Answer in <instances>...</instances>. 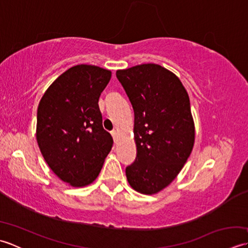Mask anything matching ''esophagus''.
Listing matches in <instances>:
<instances>
[{"label": "esophagus", "instance_id": "esophagus-1", "mask_svg": "<svg viewBox=\"0 0 248 248\" xmlns=\"http://www.w3.org/2000/svg\"><path fill=\"white\" fill-rule=\"evenodd\" d=\"M110 134H112V136H113V139H114L115 141L117 140V138H118V131H117V130H113L112 132H110Z\"/></svg>", "mask_w": 248, "mask_h": 248}]
</instances>
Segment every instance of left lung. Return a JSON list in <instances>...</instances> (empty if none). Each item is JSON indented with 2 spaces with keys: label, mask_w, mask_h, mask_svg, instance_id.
Segmentation results:
<instances>
[{
  "label": "left lung",
  "mask_w": 248,
  "mask_h": 248,
  "mask_svg": "<svg viewBox=\"0 0 248 248\" xmlns=\"http://www.w3.org/2000/svg\"><path fill=\"white\" fill-rule=\"evenodd\" d=\"M134 110L136 159L125 168L134 191L154 195L175 180L195 143L186 88L175 73L156 64L117 70Z\"/></svg>",
  "instance_id": "left-lung-1"
}]
</instances>
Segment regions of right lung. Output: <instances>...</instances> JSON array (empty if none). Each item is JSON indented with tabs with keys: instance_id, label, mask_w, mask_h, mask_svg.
<instances>
[{
	"instance_id": "obj_1",
	"label": "right lung",
	"mask_w": 248,
	"mask_h": 248,
	"mask_svg": "<svg viewBox=\"0 0 248 248\" xmlns=\"http://www.w3.org/2000/svg\"><path fill=\"white\" fill-rule=\"evenodd\" d=\"M112 71L77 65L51 84L37 110L36 140L46 164L62 181L86 186L99 176L113 139L103 129L99 98Z\"/></svg>"
}]
</instances>
